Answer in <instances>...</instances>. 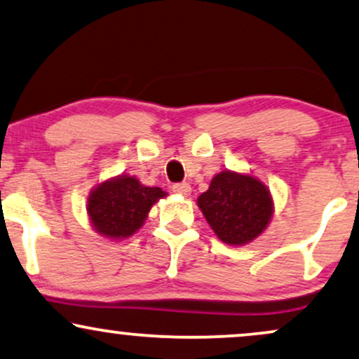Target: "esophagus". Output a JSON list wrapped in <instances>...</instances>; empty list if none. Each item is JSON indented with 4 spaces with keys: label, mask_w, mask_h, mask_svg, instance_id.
<instances>
[{
    "label": "esophagus",
    "mask_w": 359,
    "mask_h": 359,
    "mask_svg": "<svg viewBox=\"0 0 359 359\" xmlns=\"http://www.w3.org/2000/svg\"><path fill=\"white\" fill-rule=\"evenodd\" d=\"M172 190H174L175 194H180V195H189L190 192H192V187H190L189 184H175L174 187H172Z\"/></svg>",
    "instance_id": "34e87169"
}]
</instances>
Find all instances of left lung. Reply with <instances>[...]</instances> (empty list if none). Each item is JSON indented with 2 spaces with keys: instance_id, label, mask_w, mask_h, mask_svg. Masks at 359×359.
<instances>
[{
  "instance_id": "1",
  "label": "left lung",
  "mask_w": 359,
  "mask_h": 359,
  "mask_svg": "<svg viewBox=\"0 0 359 359\" xmlns=\"http://www.w3.org/2000/svg\"><path fill=\"white\" fill-rule=\"evenodd\" d=\"M197 205L217 237L235 247L265 232L275 210L270 190L262 180L232 170L213 177Z\"/></svg>"
}]
</instances>
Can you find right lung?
Returning a JSON list of instances; mask_svg holds the SVG:
<instances>
[{
  "label": "right lung",
  "instance_id": "add662e5",
  "mask_svg": "<svg viewBox=\"0 0 359 359\" xmlns=\"http://www.w3.org/2000/svg\"><path fill=\"white\" fill-rule=\"evenodd\" d=\"M167 197L161 187L142 185L134 175H117L90 190L89 222L99 235L112 240L129 238L146 222L158 198Z\"/></svg>",
  "mask_w": 359,
  "mask_h": 359
}]
</instances>
